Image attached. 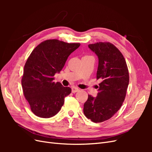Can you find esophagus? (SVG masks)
I'll return each mask as SVG.
<instances>
[{"label": "esophagus", "mask_w": 152, "mask_h": 152, "mask_svg": "<svg viewBox=\"0 0 152 152\" xmlns=\"http://www.w3.org/2000/svg\"><path fill=\"white\" fill-rule=\"evenodd\" d=\"M79 91V89L77 88V87H73L72 88V92L73 93H77V91Z\"/></svg>", "instance_id": "obj_1"}]
</instances>
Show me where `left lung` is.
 Wrapping results in <instances>:
<instances>
[{
	"mask_svg": "<svg viewBox=\"0 0 152 152\" xmlns=\"http://www.w3.org/2000/svg\"><path fill=\"white\" fill-rule=\"evenodd\" d=\"M98 57L96 79L99 84L96 98L89 95L84 104L86 117L95 123L110 119L118 112L125 99L129 82L127 63L122 54L110 42H97L88 45Z\"/></svg>",
	"mask_w": 152,
	"mask_h": 152,
	"instance_id": "left-lung-1",
	"label": "left lung"
}]
</instances>
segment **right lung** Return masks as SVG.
Instances as JSON below:
<instances>
[{
  "mask_svg": "<svg viewBox=\"0 0 152 152\" xmlns=\"http://www.w3.org/2000/svg\"><path fill=\"white\" fill-rule=\"evenodd\" d=\"M80 43L69 44L57 39L45 40L31 52L24 66L23 91L31 112L41 118H50L61 110L72 89L53 81L70 54Z\"/></svg>",
  "mask_w": 152,
  "mask_h": 152,
  "instance_id": "obj_1",
  "label": "right lung"
}]
</instances>
